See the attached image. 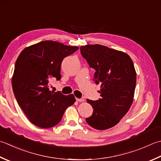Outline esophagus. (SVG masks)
Masks as SVG:
<instances>
[{"mask_svg":"<svg viewBox=\"0 0 161 161\" xmlns=\"http://www.w3.org/2000/svg\"><path fill=\"white\" fill-rule=\"evenodd\" d=\"M76 100H77V102L81 103V102H84V99H83V98H76Z\"/></svg>","mask_w":161,"mask_h":161,"instance_id":"obj_1","label":"esophagus"}]
</instances>
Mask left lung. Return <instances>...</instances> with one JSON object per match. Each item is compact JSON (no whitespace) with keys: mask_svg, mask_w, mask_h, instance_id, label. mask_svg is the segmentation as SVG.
Wrapping results in <instances>:
<instances>
[{"mask_svg":"<svg viewBox=\"0 0 161 161\" xmlns=\"http://www.w3.org/2000/svg\"><path fill=\"white\" fill-rule=\"evenodd\" d=\"M80 52L96 70L95 83L101 85V97L86 100L93 112L86 121L97 130H106L117 124L133 103L136 85L133 63L127 53L100 45L81 46Z\"/></svg>","mask_w":161,"mask_h":161,"instance_id":"1","label":"left lung"}]
</instances>
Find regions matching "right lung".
<instances>
[{
  "instance_id": "add662e5",
  "label": "right lung",
  "mask_w": 161,
  "mask_h": 161,
  "mask_svg": "<svg viewBox=\"0 0 161 161\" xmlns=\"http://www.w3.org/2000/svg\"><path fill=\"white\" fill-rule=\"evenodd\" d=\"M78 49L46 40L26 47L18 56L12 89L19 105L36 126L49 128L57 125L65 109L76 100L72 94L50 91L49 82L52 79L61 80L63 60Z\"/></svg>"
}]
</instances>
